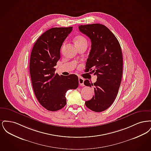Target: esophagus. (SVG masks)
Instances as JSON below:
<instances>
[{
  "instance_id": "1",
  "label": "esophagus",
  "mask_w": 151,
  "mask_h": 151,
  "mask_svg": "<svg viewBox=\"0 0 151 151\" xmlns=\"http://www.w3.org/2000/svg\"><path fill=\"white\" fill-rule=\"evenodd\" d=\"M84 79H83L82 78H79V84L81 86H84Z\"/></svg>"
}]
</instances>
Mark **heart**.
I'll use <instances>...</instances> for the list:
<instances>
[{
  "label": "heart",
  "mask_w": 151,
  "mask_h": 151,
  "mask_svg": "<svg viewBox=\"0 0 151 151\" xmlns=\"http://www.w3.org/2000/svg\"><path fill=\"white\" fill-rule=\"evenodd\" d=\"M75 42L76 45V46H78L80 45H81L84 43H87V40L86 38L83 36L79 35L76 36L75 38Z\"/></svg>",
  "instance_id": "1"
}]
</instances>
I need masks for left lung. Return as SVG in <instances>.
<instances>
[{
    "label": "left lung",
    "instance_id": "obj_1",
    "mask_svg": "<svg viewBox=\"0 0 151 151\" xmlns=\"http://www.w3.org/2000/svg\"><path fill=\"white\" fill-rule=\"evenodd\" d=\"M79 30L91 41V50L86 62V71L97 76L92 83L86 80V86H93L94 95L86 101V107L95 112L109 108L115 100L122 80L123 58L120 44L114 34L100 24L81 25ZM93 70H92V68Z\"/></svg>",
    "mask_w": 151,
    "mask_h": 151
}]
</instances>
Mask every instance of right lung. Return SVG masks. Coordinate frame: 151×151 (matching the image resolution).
Listing matches in <instances>:
<instances>
[{"label": "right lung", "mask_w": 151, "mask_h": 151, "mask_svg": "<svg viewBox=\"0 0 151 151\" xmlns=\"http://www.w3.org/2000/svg\"><path fill=\"white\" fill-rule=\"evenodd\" d=\"M72 28L47 30L38 38L31 52L29 71L33 91L40 104L49 111L63 108L67 91L79 86L77 75L59 76L54 67L60 57L61 46Z\"/></svg>", "instance_id": "add662e5"}]
</instances>
